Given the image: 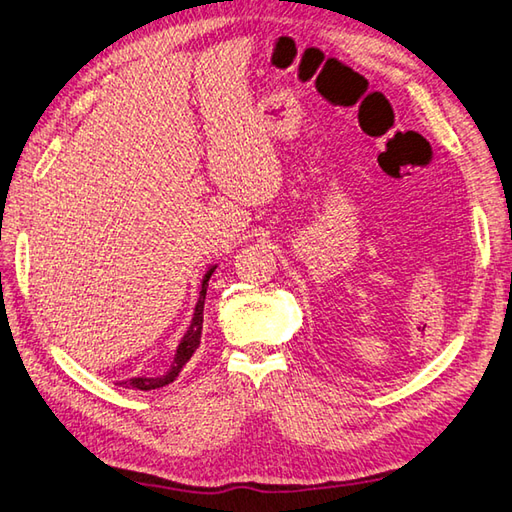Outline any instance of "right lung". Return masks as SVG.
<instances>
[{
  "label": "right lung",
  "mask_w": 512,
  "mask_h": 512,
  "mask_svg": "<svg viewBox=\"0 0 512 512\" xmlns=\"http://www.w3.org/2000/svg\"><path fill=\"white\" fill-rule=\"evenodd\" d=\"M217 266H210L206 275H203L201 280V291H199V302L194 306V315H192V322L188 331H185V336L181 338L179 347H176L174 353V360L170 369L165 371V374L159 376H136V378H127V380H118V387H125V389H141V392H150V389H159L170 385L176 380V376L181 374V369L185 367V362L192 358V353L197 351L199 342H201V329H203V304H206V291H208V282L212 273H215Z\"/></svg>",
  "instance_id": "right-lung-1"
}]
</instances>
